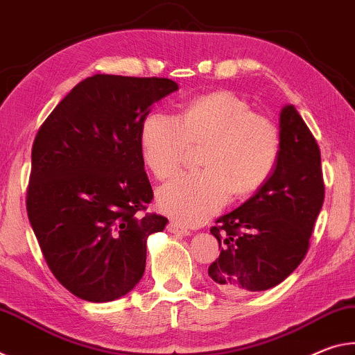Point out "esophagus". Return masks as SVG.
<instances>
[{
  "mask_svg": "<svg viewBox=\"0 0 355 355\" xmlns=\"http://www.w3.org/2000/svg\"><path fill=\"white\" fill-rule=\"evenodd\" d=\"M166 230H168V232H171V234H178V236H189L190 234V230L185 228V226L181 223L174 222V220L168 223Z\"/></svg>",
  "mask_w": 355,
  "mask_h": 355,
  "instance_id": "34e87169",
  "label": "esophagus"
}]
</instances>
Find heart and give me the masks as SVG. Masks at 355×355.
<instances>
[{"instance_id":"heart-1","label":"heart","mask_w":355,"mask_h":355,"mask_svg":"<svg viewBox=\"0 0 355 355\" xmlns=\"http://www.w3.org/2000/svg\"><path fill=\"white\" fill-rule=\"evenodd\" d=\"M191 146H205L200 154L205 170L164 185L157 205L178 222L200 225L231 195L245 198L264 187L280 159L282 139L274 121L226 89L191 98L178 118L160 112L144 118L139 153L157 179L174 176Z\"/></svg>"}]
</instances>
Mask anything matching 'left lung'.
Returning a JSON list of instances; mask_svg holds the SVG:
<instances>
[{
  "label": "left lung",
  "instance_id": "1",
  "mask_svg": "<svg viewBox=\"0 0 355 355\" xmlns=\"http://www.w3.org/2000/svg\"><path fill=\"white\" fill-rule=\"evenodd\" d=\"M280 159L264 187L211 228L222 250L207 274L223 293L274 288L309 252L324 202L321 150L293 105L280 113Z\"/></svg>",
  "mask_w": 355,
  "mask_h": 355
}]
</instances>
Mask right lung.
<instances>
[{
  "instance_id": "obj_1",
  "label": "right lung",
  "mask_w": 355,
  "mask_h": 355,
  "mask_svg": "<svg viewBox=\"0 0 355 355\" xmlns=\"http://www.w3.org/2000/svg\"><path fill=\"white\" fill-rule=\"evenodd\" d=\"M170 78L97 73L58 103L34 138L26 211L51 274L88 302H112L141 280L146 241L168 218L139 153L150 107Z\"/></svg>"
}]
</instances>
